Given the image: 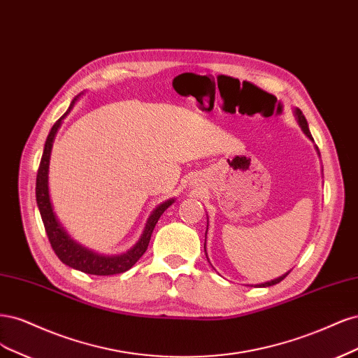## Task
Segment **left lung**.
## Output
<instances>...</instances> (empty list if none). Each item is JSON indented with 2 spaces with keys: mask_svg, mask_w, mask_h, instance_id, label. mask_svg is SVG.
Masks as SVG:
<instances>
[{
  "mask_svg": "<svg viewBox=\"0 0 358 358\" xmlns=\"http://www.w3.org/2000/svg\"><path fill=\"white\" fill-rule=\"evenodd\" d=\"M294 113H296V117H297V122H299V124H301V128H302V131L310 138V140H314L313 138V135H310V132H309V128H308V122H306V119H305V116H303V113L299 110V108H296L294 110ZM318 150V148H317ZM203 248H205V245H203ZM290 273V272H287L285 275H282V276H280V278H276V280H273V281H269V282H264V284H259V285H256V287H271V285H275V284H278V282H281L285 276Z\"/></svg>",
  "mask_w": 358,
  "mask_h": 358,
  "instance_id": "obj_1",
  "label": "left lung"
}]
</instances>
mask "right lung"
<instances>
[{
  "label": "right lung",
  "instance_id": "right-lung-1",
  "mask_svg": "<svg viewBox=\"0 0 358 358\" xmlns=\"http://www.w3.org/2000/svg\"><path fill=\"white\" fill-rule=\"evenodd\" d=\"M76 99L71 102L70 108L66 110L64 116L61 119H57L56 123L52 126V129L48 135V140H45L44 152H43L41 162L38 166L37 184H36L37 205H38L41 220H43V224L45 229V234H48L50 245L55 251V255L59 257V260L62 263L68 264L70 268H74L77 271H82L85 273H90V275H116V273H122V272H126L128 269H131L134 264L140 260V257L144 255L147 247H148L150 238H152L153 229L160 218V215L165 213V210L174 201L171 199V201H166L157 206V208L152 213V215L148 217V220L145 223V229H144L140 241L136 242L134 248H131L128 252H124V255L111 256V257L99 256V255H96V252L89 251V250L83 248L82 245L76 244L73 239H70V236L64 232V229L59 226V223H57V220L55 218V214L52 211V205H50V199H49V189H48V172H49V160H50V152H52L55 135H56L57 129H59L64 117L74 107Z\"/></svg>",
  "mask_w": 358,
  "mask_h": 358
}]
</instances>
